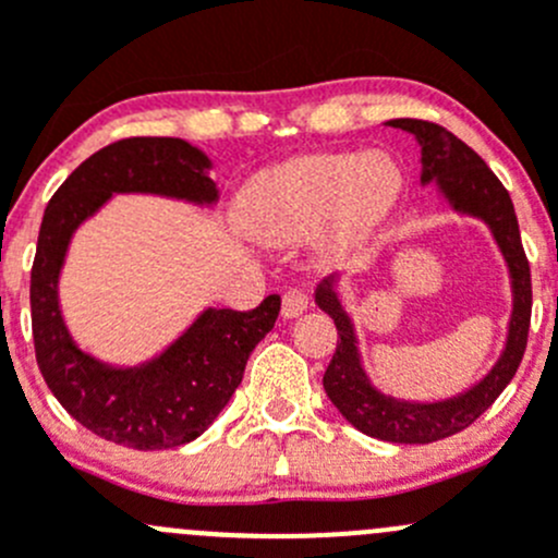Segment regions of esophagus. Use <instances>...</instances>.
<instances>
[{
  "instance_id": "34e87169",
  "label": "esophagus",
  "mask_w": 558,
  "mask_h": 558,
  "mask_svg": "<svg viewBox=\"0 0 558 558\" xmlns=\"http://www.w3.org/2000/svg\"><path fill=\"white\" fill-rule=\"evenodd\" d=\"M307 305H311V302H307L305 291L291 289L283 294V311L280 313H283V318H300V315L307 311Z\"/></svg>"
}]
</instances>
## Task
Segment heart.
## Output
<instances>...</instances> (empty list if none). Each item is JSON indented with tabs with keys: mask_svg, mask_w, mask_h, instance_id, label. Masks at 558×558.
Returning <instances> with one entry per match:
<instances>
[{
	"mask_svg": "<svg viewBox=\"0 0 558 558\" xmlns=\"http://www.w3.org/2000/svg\"><path fill=\"white\" fill-rule=\"evenodd\" d=\"M402 189V170L386 154L296 156L253 174L234 218L258 243H305L324 232L329 251H353L391 216Z\"/></svg>",
	"mask_w": 558,
	"mask_h": 558,
	"instance_id": "obj_1",
	"label": "heart"
}]
</instances>
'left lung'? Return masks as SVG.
Returning a JSON list of instances; mask_svg holds the SVG:
<instances>
[{
	"label": "left lung",
	"instance_id": "left-lung-1",
	"mask_svg": "<svg viewBox=\"0 0 558 558\" xmlns=\"http://www.w3.org/2000/svg\"><path fill=\"white\" fill-rule=\"evenodd\" d=\"M388 126L413 134L421 148V185H435L446 210L481 221L492 232L508 267L510 307L508 337L494 367L466 391L435 402H413L378 388L364 367L353 315L340 294L342 275H329L315 286V305L331 315L337 326V351L324 373V391L342 418L364 435L404 446H426L466 429L477 415L486 413L519 369L526 351L529 315H532V278L521 245L513 202L486 161L461 143L456 134L437 123L418 118H393Z\"/></svg>",
	"mask_w": 558,
	"mask_h": 558
}]
</instances>
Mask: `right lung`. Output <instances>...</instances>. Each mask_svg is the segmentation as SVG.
<instances>
[{"instance_id": "add662e5", "label": "right lung", "mask_w": 558, "mask_h": 558, "mask_svg": "<svg viewBox=\"0 0 558 558\" xmlns=\"http://www.w3.org/2000/svg\"><path fill=\"white\" fill-rule=\"evenodd\" d=\"M210 172V156L185 140H121L88 156L45 207L29 289L39 373L77 424L116 446L161 451L196 440L227 408L247 356L278 320V294L247 313L205 307L140 364L105 362L72 337L61 311V272L77 229L118 194L210 210L218 202Z\"/></svg>"}]
</instances>
